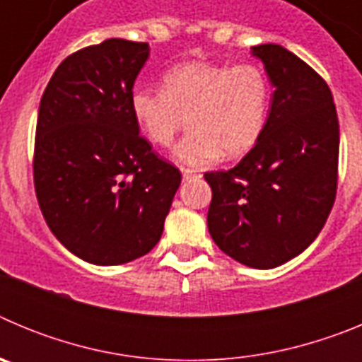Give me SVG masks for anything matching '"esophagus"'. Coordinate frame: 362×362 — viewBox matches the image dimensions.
<instances>
[{
	"mask_svg": "<svg viewBox=\"0 0 362 362\" xmlns=\"http://www.w3.org/2000/svg\"><path fill=\"white\" fill-rule=\"evenodd\" d=\"M181 174H183V179H190L192 175H196L197 172L192 170V168H181Z\"/></svg>",
	"mask_w": 362,
	"mask_h": 362,
	"instance_id": "esophagus-1",
	"label": "esophagus"
}]
</instances>
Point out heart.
Returning <instances> with one entry per match:
<instances>
[{
  "instance_id": "heart-1",
  "label": "heart",
  "mask_w": 362,
  "mask_h": 362,
  "mask_svg": "<svg viewBox=\"0 0 362 362\" xmlns=\"http://www.w3.org/2000/svg\"><path fill=\"white\" fill-rule=\"evenodd\" d=\"M270 98L259 66L188 62L165 74L163 88L137 86L130 108L159 146L170 145L188 121L192 130L172 156L181 165L206 166L223 153L239 158L254 148L267 127Z\"/></svg>"
}]
</instances>
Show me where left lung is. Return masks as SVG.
I'll return each mask as SVG.
<instances>
[{"mask_svg": "<svg viewBox=\"0 0 362 362\" xmlns=\"http://www.w3.org/2000/svg\"><path fill=\"white\" fill-rule=\"evenodd\" d=\"M274 86L264 132L226 172H206L209 232L238 263L268 270L308 248L335 201L339 121L312 66L281 45L252 47Z\"/></svg>", "mask_w": 362, "mask_h": 362, "instance_id": "8db88e82", "label": "left lung"}]
</instances>
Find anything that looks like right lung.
<instances>
[{
  "instance_id": "1",
  "label": "right lung",
  "mask_w": 362,
  "mask_h": 362,
  "mask_svg": "<svg viewBox=\"0 0 362 362\" xmlns=\"http://www.w3.org/2000/svg\"><path fill=\"white\" fill-rule=\"evenodd\" d=\"M148 43L112 37L69 56L37 112L34 185L56 239L99 267L130 263L161 239L181 174L139 136L130 108Z\"/></svg>"
}]
</instances>
